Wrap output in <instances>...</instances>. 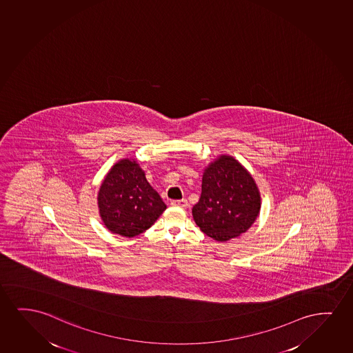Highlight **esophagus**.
Here are the masks:
<instances>
[{"label":"esophagus","instance_id":"obj_1","mask_svg":"<svg viewBox=\"0 0 353 353\" xmlns=\"http://www.w3.org/2000/svg\"><path fill=\"white\" fill-rule=\"evenodd\" d=\"M171 205L172 206H177V208H187V205H188V203H187V200L185 199H182V200H174V201H171Z\"/></svg>","mask_w":353,"mask_h":353}]
</instances>
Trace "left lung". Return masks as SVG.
Here are the masks:
<instances>
[{
  "instance_id": "left-lung-1",
  "label": "left lung",
  "mask_w": 353,
  "mask_h": 353,
  "mask_svg": "<svg viewBox=\"0 0 353 353\" xmlns=\"http://www.w3.org/2000/svg\"><path fill=\"white\" fill-rule=\"evenodd\" d=\"M261 205L252 174L234 157L222 154L203 170L201 196L192 212L201 232L223 242L246 232Z\"/></svg>"
}]
</instances>
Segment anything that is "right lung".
<instances>
[{
	"label": "right lung",
	"mask_w": 353,
	"mask_h": 353,
	"mask_svg": "<svg viewBox=\"0 0 353 353\" xmlns=\"http://www.w3.org/2000/svg\"><path fill=\"white\" fill-rule=\"evenodd\" d=\"M97 206L105 227L125 237L150 229L166 210L145 171L132 158L117 161L107 172L99 189Z\"/></svg>",
	"instance_id": "add662e5"
}]
</instances>
